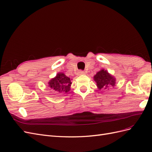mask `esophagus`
I'll list each match as a JSON object with an SVG mask.
<instances>
[{
  "label": "esophagus",
  "mask_w": 152,
  "mask_h": 152,
  "mask_svg": "<svg viewBox=\"0 0 152 152\" xmlns=\"http://www.w3.org/2000/svg\"><path fill=\"white\" fill-rule=\"evenodd\" d=\"M84 74H85V72L84 71L79 70L77 72V75H84Z\"/></svg>",
  "instance_id": "esophagus-1"
}]
</instances>
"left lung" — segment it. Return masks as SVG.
Wrapping results in <instances>:
<instances>
[{"mask_svg": "<svg viewBox=\"0 0 152 152\" xmlns=\"http://www.w3.org/2000/svg\"><path fill=\"white\" fill-rule=\"evenodd\" d=\"M93 78L99 89H109L115 86L116 79L104 69L97 72Z\"/></svg>", "mask_w": 152, "mask_h": 152, "instance_id": "obj_1", "label": "left lung"}]
</instances>
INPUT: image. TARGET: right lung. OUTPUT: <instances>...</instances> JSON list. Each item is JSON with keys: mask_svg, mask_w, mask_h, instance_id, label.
<instances>
[{"mask_svg": "<svg viewBox=\"0 0 152 152\" xmlns=\"http://www.w3.org/2000/svg\"><path fill=\"white\" fill-rule=\"evenodd\" d=\"M48 84V87H50L54 92L66 93L70 90L72 83L70 79L63 73H58Z\"/></svg>", "mask_w": 152, "mask_h": 152, "instance_id": "right-lung-1", "label": "right lung"}]
</instances>
